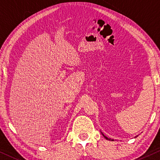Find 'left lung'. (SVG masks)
<instances>
[{
  "label": "left lung",
  "mask_w": 160,
  "mask_h": 160,
  "mask_svg": "<svg viewBox=\"0 0 160 160\" xmlns=\"http://www.w3.org/2000/svg\"><path fill=\"white\" fill-rule=\"evenodd\" d=\"M102 133V135H103V137L105 138H106V140H108V141H114V140H113V139H111V138H108V137H106V135H104V134H103V133H102V132H101ZM137 136H138V135H137ZM137 136H135V138H136Z\"/></svg>",
  "instance_id": "left-lung-1"
}]
</instances>
